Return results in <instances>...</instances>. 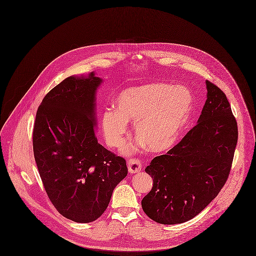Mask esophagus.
<instances>
[{"mask_svg": "<svg viewBox=\"0 0 256 256\" xmlns=\"http://www.w3.org/2000/svg\"><path fill=\"white\" fill-rule=\"evenodd\" d=\"M128 168L130 173H138L142 168V163L138 158H130L128 161Z\"/></svg>", "mask_w": 256, "mask_h": 256, "instance_id": "esophagus-1", "label": "esophagus"}]
</instances>
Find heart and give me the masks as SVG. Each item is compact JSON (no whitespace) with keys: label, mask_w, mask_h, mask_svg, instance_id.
Returning <instances> with one entry per match:
<instances>
[{"label":"heart","mask_w":256,"mask_h":256,"mask_svg":"<svg viewBox=\"0 0 256 256\" xmlns=\"http://www.w3.org/2000/svg\"><path fill=\"white\" fill-rule=\"evenodd\" d=\"M114 110L102 116L104 134L110 146L122 148L126 142L128 122H134L138 144L152 152L170 148L189 120L193 95L182 85L154 83L122 91L114 99Z\"/></svg>","instance_id":"obj_1"}]
</instances>
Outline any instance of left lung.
Instances as JSON below:
<instances>
[{"instance_id":"obj_1","label":"left lung","mask_w":256,"mask_h":256,"mask_svg":"<svg viewBox=\"0 0 256 256\" xmlns=\"http://www.w3.org/2000/svg\"><path fill=\"white\" fill-rule=\"evenodd\" d=\"M206 84L208 98L198 124L146 168L154 186L142 206L158 224L193 218L218 196L228 178L238 138V122L226 94L214 83L206 80Z\"/></svg>"}]
</instances>
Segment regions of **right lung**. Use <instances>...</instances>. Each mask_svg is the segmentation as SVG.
Wrapping results in <instances>:
<instances>
[{
  "mask_svg": "<svg viewBox=\"0 0 256 256\" xmlns=\"http://www.w3.org/2000/svg\"><path fill=\"white\" fill-rule=\"evenodd\" d=\"M101 82L94 73L66 78L46 95L34 126V155L44 190L59 214L82 224L102 216L128 175L126 159L96 136L95 94Z\"/></svg>",
  "mask_w": 256,
  "mask_h": 256,
  "instance_id": "right-lung-1",
  "label": "right lung"
}]
</instances>
